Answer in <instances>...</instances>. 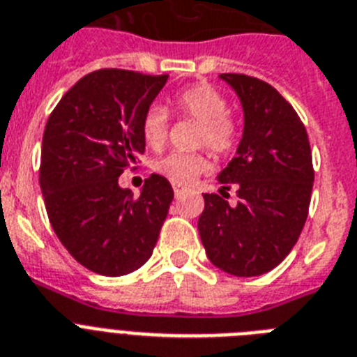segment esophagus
<instances>
[{"instance_id":"obj_1","label":"esophagus","mask_w":357,"mask_h":357,"mask_svg":"<svg viewBox=\"0 0 357 357\" xmlns=\"http://www.w3.org/2000/svg\"><path fill=\"white\" fill-rule=\"evenodd\" d=\"M174 194H176V197L181 196V194H183V187H179V185H174Z\"/></svg>"}]
</instances>
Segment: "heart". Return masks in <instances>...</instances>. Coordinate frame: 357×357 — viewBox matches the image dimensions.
I'll list each match as a JSON object with an SVG mask.
<instances>
[{
	"label": "heart",
	"mask_w": 357,
	"mask_h": 357,
	"mask_svg": "<svg viewBox=\"0 0 357 357\" xmlns=\"http://www.w3.org/2000/svg\"><path fill=\"white\" fill-rule=\"evenodd\" d=\"M172 107L181 116L196 119L197 146H206L218 158L234 152L239 143L241 127L229 112V101L218 89L206 83H194L172 96ZM169 112L160 105H151L143 112L142 136L154 151H160L169 137ZM211 167L205 152H170L154 163V170L174 185H190Z\"/></svg>",
	"instance_id": "1"
}]
</instances>
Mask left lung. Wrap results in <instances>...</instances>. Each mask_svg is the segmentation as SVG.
<instances>
[{
  "instance_id": "obj_1",
  "label": "left lung",
  "mask_w": 357,
  "mask_h": 357,
  "mask_svg": "<svg viewBox=\"0 0 357 357\" xmlns=\"http://www.w3.org/2000/svg\"><path fill=\"white\" fill-rule=\"evenodd\" d=\"M243 103L238 154L220 172V194H203L197 230L218 268L239 278L280 265L298 241L314 185L303 121L274 86L247 74H221ZM234 188L238 202L228 203Z\"/></svg>"
}]
</instances>
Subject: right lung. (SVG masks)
I'll return each mask as SVG.
<instances>
[{
    "instance_id": "right-lung-1",
    "label": "right lung",
    "mask_w": 357,
    "mask_h": 357,
    "mask_svg": "<svg viewBox=\"0 0 357 357\" xmlns=\"http://www.w3.org/2000/svg\"><path fill=\"white\" fill-rule=\"evenodd\" d=\"M169 74L100 68L65 92L43 132L40 185L54 232L77 263L125 275L152 256L174 190L152 174L134 197L118 178L145 152L142 118Z\"/></svg>"
}]
</instances>
